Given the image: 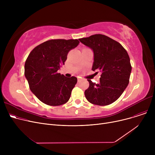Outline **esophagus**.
<instances>
[{"label": "esophagus", "mask_w": 155, "mask_h": 155, "mask_svg": "<svg viewBox=\"0 0 155 155\" xmlns=\"http://www.w3.org/2000/svg\"><path fill=\"white\" fill-rule=\"evenodd\" d=\"M81 80H82V78H81V77H78V78H77V80H78V82H80V81Z\"/></svg>", "instance_id": "obj_1"}]
</instances>
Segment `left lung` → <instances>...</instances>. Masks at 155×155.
<instances>
[{"instance_id":"8db88e82","label":"left lung","mask_w":155,"mask_h":155,"mask_svg":"<svg viewBox=\"0 0 155 155\" xmlns=\"http://www.w3.org/2000/svg\"><path fill=\"white\" fill-rule=\"evenodd\" d=\"M94 51L92 70L102 72L100 82L88 79L85 91L87 101L93 104L107 105L117 100L129 84L132 67L127 52L119 43L103 35L79 39Z\"/></svg>"}]
</instances>
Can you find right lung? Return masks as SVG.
I'll list each match as a JSON object with an SVG mask.
<instances>
[{"label":"right lung","instance_id":"right-lung-1","mask_svg":"<svg viewBox=\"0 0 155 155\" xmlns=\"http://www.w3.org/2000/svg\"><path fill=\"white\" fill-rule=\"evenodd\" d=\"M78 39H50L36 46L24 65V75L29 88L44 104L57 106L67 103L77 82L58 73L68 52L79 44Z\"/></svg>","mask_w":155,"mask_h":155}]
</instances>
